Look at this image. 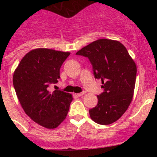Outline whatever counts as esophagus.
<instances>
[{"label": "esophagus", "instance_id": "obj_1", "mask_svg": "<svg viewBox=\"0 0 157 157\" xmlns=\"http://www.w3.org/2000/svg\"><path fill=\"white\" fill-rule=\"evenodd\" d=\"M84 94H85V92L83 91V92H82V93H77V96H79V97H80V96H83V95H84Z\"/></svg>", "mask_w": 157, "mask_h": 157}]
</instances>
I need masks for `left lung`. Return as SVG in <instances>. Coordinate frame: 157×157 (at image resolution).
Wrapping results in <instances>:
<instances>
[{
    "mask_svg": "<svg viewBox=\"0 0 157 157\" xmlns=\"http://www.w3.org/2000/svg\"><path fill=\"white\" fill-rule=\"evenodd\" d=\"M86 57L93 65L96 79L102 81L104 92L98 95V104L90 109V118L99 124L119 119L132 101L137 66L120 42L101 39L76 53Z\"/></svg>",
    "mask_w": 157,
    "mask_h": 157,
    "instance_id": "left-lung-1",
    "label": "left lung"
}]
</instances>
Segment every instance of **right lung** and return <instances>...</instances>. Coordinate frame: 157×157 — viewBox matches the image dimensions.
Masks as SVG:
<instances>
[{
  "instance_id": "right-lung-1",
  "label": "right lung",
  "mask_w": 157,
  "mask_h": 157,
  "mask_svg": "<svg viewBox=\"0 0 157 157\" xmlns=\"http://www.w3.org/2000/svg\"><path fill=\"white\" fill-rule=\"evenodd\" d=\"M70 52L36 48L28 52L13 73V83L25 113L44 128H55L64 119L72 95L61 90L49 91L58 83L60 68Z\"/></svg>"
}]
</instances>
